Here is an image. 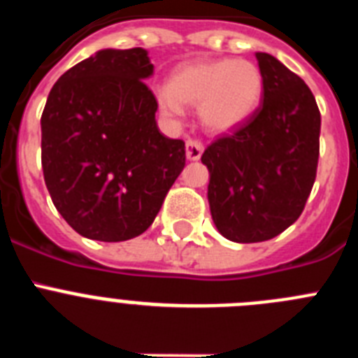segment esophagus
I'll return each instance as SVG.
<instances>
[{"instance_id":"esophagus-1","label":"esophagus","mask_w":358,"mask_h":358,"mask_svg":"<svg viewBox=\"0 0 358 358\" xmlns=\"http://www.w3.org/2000/svg\"><path fill=\"white\" fill-rule=\"evenodd\" d=\"M202 152H204V145H202L201 140H197V138H189V140L186 141V157H188L189 161L201 159Z\"/></svg>"}]
</instances>
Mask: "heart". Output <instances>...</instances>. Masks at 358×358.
<instances>
[{"mask_svg":"<svg viewBox=\"0 0 358 358\" xmlns=\"http://www.w3.org/2000/svg\"><path fill=\"white\" fill-rule=\"evenodd\" d=\"M264 78L249 61H197L177 68L170 85H159L156 98L163 113L179 118L182 102L201 107L208 129L229 131L255 113L260 103Z\"/></svg>","mask_w":358,"mask_h":358,"instance_id":"obj_1","label":"heart"}]
</instances>
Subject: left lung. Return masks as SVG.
Wrapping results in <instances>:
<instances>
[{
    "label": "left lung",
    "mask_w": 358,
    "mask_h": 358,
    "mask_svg": "<svg viewBox=\"0 0 358 358\" xmlns=\"http://www.w3.org/2000/svg\"><path fill=\"white\" fill-rule=\"evenodd\" d=\"M264 100L208 145L211 217L231 242L278 236L303 213L319 161L321 113L308 85L268 53H256Z\"/></svg>",
    "instance_id": "left-lung-1"
}]
</instances>
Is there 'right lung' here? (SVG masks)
Here are the masks:
<instances>
[{
    "instance_id": "1",
    "label": "right lung",
    "mask_w": 358,
    "mask_h": 358,
    "mask_svg": "<svg viewBox=\"0 0 358 358\" xmlns=\"http://www.w3.org/2000/svg\"><path fill=\"white\" fill-rule=\"evenodd\" d=\"M143 48L102 50L53 84L41 116L44 182L78 235L123 242L150 227L186 164L157 129Z\"/></svg>"
}]
</instances>
